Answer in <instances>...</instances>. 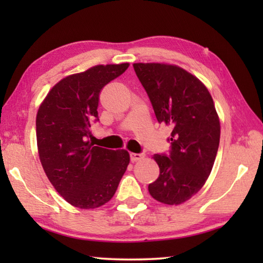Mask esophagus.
<instances>
[{"mask_svg":"<svg viewBox=\"0 0 263 263\" xmlns=\"http://www.w3.org/2000/svg\"><path fill=\"white\" fill-rule=\"evenodd\" d=\"M144 157H145V154H142V153H131L130 154V159L132 162L139 161V160H141Z\"/></svg>","mask_w":263,"mask_h":263,"instance_id":"esophagus-1","label":"esophagus"}]
</instances>
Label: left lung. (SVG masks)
<instances>
[{
    "mask_svg": "<svg viewBox=\"0 0 263 263\" xmlns=\"http://www.w3.org/2000/svg\"><path fill=\"white\" fill-rule=\"evenodd\" d=\"M160 124L173 127L169 153L155 154L160 175L148 185L157 201L176 205L198 193L215 162L219 118L206 87L177 66L133 64Z\"/></svg>",
    "mask_w": 263,
    "mask_h": 263,
    "instance_id": "left-lung-1",
    "label": "left lung"
}]
</instances>
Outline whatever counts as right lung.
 Returning <instances> with one entry per match:
<instances>
[{
  "label": "right lung",
  "instance_id": "add662e5",
  "mask_svg": "<svg viewBox=\"0 0 263 263\" xmlns=\"http://www.w3.org/2000/svg\"><path fill=\"white\" fill-rule=\"evenodd\" d=\"M128 64L99 65L58 82L39 106L35 131L39 159L48 180L72 205L95 209L115 195L130 162L127 151L89 142L99 122L100 92Z\"/></svg>",
  "mask_w": 263,
  "mask_h": 263
}]
</instances>
